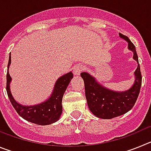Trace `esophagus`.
Listing matches in <instances>:
<instances>
[{
	"instance_id": "obj_1",
	"label": "esophagus",
	"mask_w": 151,
	"mask_h": 151,
	"mask_svg": "<svg viewBox=\"0 0 151 151\" xmlns=\"http://www.w3.org/2000/svg\"><path fill=\"white\" fill-rule=\"evenodd\" d=\"M83 70H84V66H82V65H80V64H78V65H77V66L74 68V69H73V73H74V76H80L81 73H82Z\"/></svg>"
}]
</instances>
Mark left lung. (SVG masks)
<instances>
[{"instance_id":"obj_1","label":"left lung","mask_w":151,"mask_h":151,"mask_svg":"<svg viewBox=\"0 0 151 151\" xmlns=\"http://www.w3.org/2000/svg\"><path fill=\"white\" fill-rule=\"evenodd\" d=\"M119 37L128 42V48L133 52V59L138 63L134 71V82L129 90L116 91L103 86L94 76L88 73H82L85 82V96L89 110L95 116L104 119L122 116L133 107L139 94L141 86V73L138 57L134 45L128 37L119 33Z\"/></svg>"}]
</instances>
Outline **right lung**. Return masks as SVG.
I'll list each match as a JSON object with an SVG mask.
<instances>
[{
    "instance_id": "right-lung-1",
    "label": "right lung",
    "mask_w": 151,
    "mask_h": 151,
    "mask_svg": "<svg viewBox=\"0 0 151 151\" xmlns=\"http://www.w3.org/2000/svg\"><path fill=\"white\" fill-rule=\"evenodd\" d=\"M11 63V55L9 56V62L6 73V92L12 105L24 119L32 123L47 125L59 120L62 114V99L69 82L73 78L72 72L60 77L54 85V90L49 98L44 102L32 106H25L17 102L10 91V82L12 78L9 73V67Z\"/></svg>"
}]
</instances>
